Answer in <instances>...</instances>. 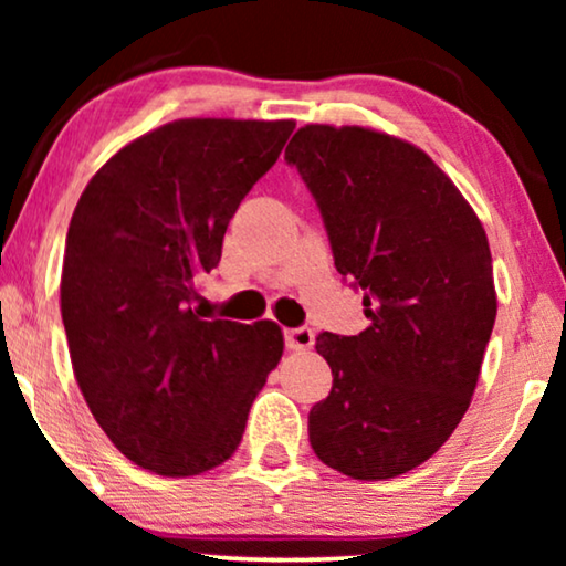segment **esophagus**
<instances>
[{
	"mask_svg": "<svg viewBox=\"0 0 566 566\" xmlns=\"http://www.w3.org/2000/svg\"><path fill=\"white\" fill-rule=\"evenodd\" d=\"M314 345V332L308 327L285 329V347L289 350H308Z\"/></svg>",
	"mask_w": 566,
	"mask_h": 566,
	"instance_id": "esophagus-1",
	"label": "esophagus"
}]
</instances>
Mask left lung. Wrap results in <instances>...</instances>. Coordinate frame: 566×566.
Returning a JSON list of instances; mask_svg holds the SVG:
<instances>
[{
	"instance_id": "8db88e82",
	"label": "left lung",
	"mask_w": 566,
	"mask_h": 566,
	"mask_svg": "<svg viewBox=\"0 0 566 566\" xmlns=\"http://www.w3.org/2000/svg\"><path fill=\"white\" fill-rule=\"evenodd\" d=\"M285 161L370 319L360 335L316 337L332 391L308 412V443L363 482L407 474L451 438L476 389L497 316L484 227L428 154L378 130L304 126Z\"/></svg>"
}]
</instances>
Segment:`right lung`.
Returning <instances> with one entry per match:
<instances>
[{
	"label": "right lung",
	"instance_id": "add662e5",
	"mask_svg": "<svg viewBox=\"0 0 566 566\" xmlns=\"http://www.w3.org/2000/svg\"><path fill=\"white\" fill-rule=\"evenodd\" d=\"M293 128L167 123L107 159L74 208L61 319L76 384L113 446L154 474L196 476L227 461L281 360L275 322L203 319L192 301Z\"/></svg>",
	"mask_w": 566,
	"mask_h": 566
}]
</instances>
